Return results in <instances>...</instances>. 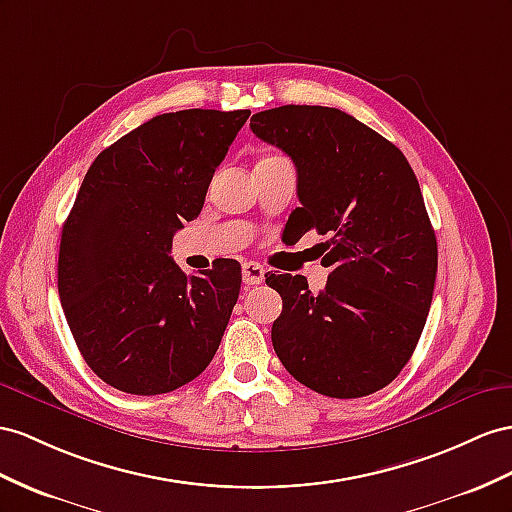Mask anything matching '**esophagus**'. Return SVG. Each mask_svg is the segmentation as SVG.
Segmentation results:
<instances>
[{
  "instance_id": "1",
  "label": "esophagus",
  "mask_w": 512,
  "mask_h": 512,
  "mask_svg": "<svg viewBox=\"0 0 512 512\" xmlns=\"http://www.w3.org/2000/svg\"><path fill=\"white\" fill-rule=\"evenodd\" d=\"M266 279V268L259 266L257 261H244L242 266V281L244 285H259Z\"/></svg>"
}]
</instances>
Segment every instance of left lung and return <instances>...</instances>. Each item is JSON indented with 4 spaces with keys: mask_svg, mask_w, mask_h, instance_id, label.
Listing matches in <instances>:
<instances>
[{
    "mask_svg": "<svg viewBox=\"0 0 512 512\" xmlns=\"http://www.w3.org/2000/svg\"><path fill=\"white\" fill-rule=\"evenodd\" d=\"M257 138L296 166L298 240L326 235L320 294L292 274L268 277L283 298L272 346L298 383L329 398L387 387L419 342L437 277V238L402 151L337 108L281 106L253 114Z\"/></svg>",
    "mask_w": 512,
    "mask_h": 512,
    "instance_id": "obj_1",
    "label": "left lung"
}]
</instances>
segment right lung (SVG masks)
<instances>
[{
	"label": "right lung",
	"instance_id": "obj_1",
	"mask_svg": "<svg viewBox=\"0 0 512 512\" xmlns=\"http://www.w3.org/2000/svg\"><path fill=\"white\" fill-rule=\"evenodd\" d=\"M251 110L153 116L90 164L64 220L58 294L88 368L134 396L194 381L238 303L242 268L186 277L173 235L201 214L216 168Z\"/></svg>",
	"mask_w": 512,
	"mask_h": 512
}]
</instances>
